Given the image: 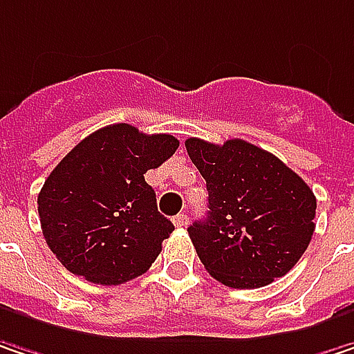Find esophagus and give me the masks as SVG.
I'll use <instances>...</instances> for the list:
<instances>
[{
    "label": "esophagus",
    "instance_id": "34e87169",
    "mask_svg": "<svg viewBox=\"0 0 354 354\" xmlns=\"http://www.w3.org/2000/svg\"><path fill=\"white\" fill-rule=\"evenodd\" d=\"M174 225H176V227H186V225H188V214H186V212L176 214V216H174Z\"/></svg>",
    "mask_w": 354,
    "mask_h": 354
}]
</instances>
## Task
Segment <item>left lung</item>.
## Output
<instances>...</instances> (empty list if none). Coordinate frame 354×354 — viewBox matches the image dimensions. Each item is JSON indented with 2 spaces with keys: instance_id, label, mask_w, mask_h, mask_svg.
<instances>
[{
  "instance_id": "8db88e82",
  "label": "left lung",
  "mask_w": 354,
  "mask_h": 354,
  "mask_svg": "<svg viewBox=\"0 0 354 354\" xmlns=\"http://www.w3.org/2000/svg\"><path fill=\"white\" fill-rule=\"evenodd\" d=\"M186 151L207 180L209 212L188 227L207 272L229 288H261L290 272L314 233L316 196L273 153L245 140L190 138Z\"/></svg>"
}]
</instances>
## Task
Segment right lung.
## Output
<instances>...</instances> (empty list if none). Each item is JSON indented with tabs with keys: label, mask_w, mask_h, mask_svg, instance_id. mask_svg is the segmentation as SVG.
<instances>
[{
	"label": "right lung",
	"mask_w": 354,
	"mask_h": 354,
	"mask_svg": "<svg viewBox=\"0 0 354 354\" xmlns=\"http://www.w3.org/2000/svg\"><path fill=\"white\" fill-rule=\"evenodd\" d=\"M178 145L174 136L115 123L60 160L38 194V214L44 239L68 272L117 286L149 270L174 225L158 212L144 174Z\"/></svg>",
	"instance_id": "add662e5"
}]
</instances>
